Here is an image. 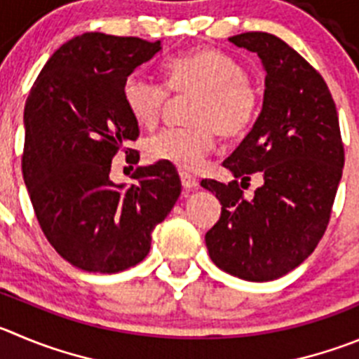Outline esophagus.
Wrapping results in <instances>:
<instances>
[{"label": "esophagus", "mask_w": 359, "mask_h": 359, "mask_svg": "<svg viewBox=\"0 0 359 359\" xmlns=\"http://www.w3.org/2000/svg\"><path fill=\"white\" fill-rule=\"evenodd\" d=\"M180 182H182V187L186 191H193L198 187V179L187 172H180Z\"/></svg>", "instance_id": "obj_1"}]
</instances>
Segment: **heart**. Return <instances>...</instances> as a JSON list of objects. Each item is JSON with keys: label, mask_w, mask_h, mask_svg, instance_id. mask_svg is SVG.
I'll return each instance as SVG.
<instances>
[{"label": "heart", "mask_w": 359, "mask_h": 359, "mask_svg": "<svg viewBox=\"0 0 359 359\" xmlns=\"http://www.w3.org/2000/svg\"><path fill=\"white\" fill-rule=\"evenodd\" d=\"M164 70L166 86L143 72H130L122 85L123 104L140 126L152 127L168 106L170 92L195 95L186 113L189 126L152 134L143 143V152L154 163L196 172L212 152L216 133L225 140H239L251 129L259 113V93L237 60L214 49L170 60Z\"/></svg>", "instance_id": "obj_1"}]
</instances>
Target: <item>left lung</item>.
<instances>
[{"instance_id":"obj_1","label":"left lung","mask_w":359,"mask_h":359,"mask_svg":"<svg viewBox=\"0 0 359 359\" xmlns=\"http://www.w3.org/2000/svg\"><path fill=\"white\" fill-rule=\"evenodd\" d=\"M257 53L266 70L262 111L223 166L243 182L264 184L246 200L237 180H202L221 216L205 233L212 262L248 281H271L296 269L323 239L341 179L344 145L337 106L323 76L278 36H230Z\"/></svg>"}]
</instances>
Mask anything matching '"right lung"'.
<instances>
[{"label":"right lung","instance_id":"add662e5","mask_svg":"<svg viewBox=\"0 0 359 359\" xmlns=\"http://www.w3.org/2000/svg\"><path fill=\"white\" fill-rule=\"evenodd\" d=\"M161 49V40L83 33L56 49L26 100L22 177L36 219L60 255L88 273L142 262L180 196L168 163L136 168L130 186L109 179L118 150L140 159L126 149L140 129L123 104V79Z\"/></svg>","mask_w":359,"mask_h":359}]
</instances>
